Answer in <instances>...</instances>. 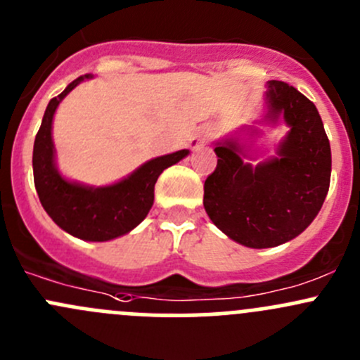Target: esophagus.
Returning <instances> with one entry per match:
<instances>
[{
    "label": "esophagus",
    "instance_id": "1",
    "mask_svg": "<svg viewBox=\"0 0 360 360\" xmlns=\"http://www.w3.org/2000/svg\"><path fill=\"white\" fill-rule=\"evenodd\" d=\"M214 137V129L210 125H202L198 127V130L195 132L193 139H191V148L193 150H198V148L202 146L203 143H207V141H210Z\"/></svg>",
    "mask_w": 360,
    "mask_h": 360
}]
</instances>
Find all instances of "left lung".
<instances>
[{"label": "left lung", "mask_w": 360, "mask_h": 360, "mask_svg": "<svg viewBox=\"0 0 360 360\" xmlns=\"http://www.w3.org/2000/svg\"><path fill=\"white\" fill-rule=\"evenodd\" d=\"M264 101V120H282L289 127L277 157L252 165L237 141H221L214 148L216 170L203 184L210 221L231 240L252 249L277 248L307 230L331 181V146L315 104L277 79L268 82Z\"/></svg>", "instance_id": "left-lung-1"}]
</instances>
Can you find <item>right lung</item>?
<instances>
[{"mask_svg":"<svg viewBox=\"0 0 360 360\" xmlns=\"http://www.w3.org/2000/svg\"><path fill=\"white\" fill-rule=\"evenodd\" d=\"M89 78L92 75L76 78L46 106L32 148V174L39 202L57 226L82 240L106 242L129 233L148 216L158 176L190 151L181 150L150 160L129 177L110 186H85L60 176L52 141L53 115L60 101L79 82Z\"/></svg>","mask_w":360,"mask_h":360,"instance_id":"add662e5","label":"right lung"}]
</instances>
